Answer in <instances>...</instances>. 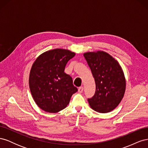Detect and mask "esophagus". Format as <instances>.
Returning <instances> with one entry per match:
<instances>
[{
	"label": "esophagus",
	"instance_id": "esophagus-1",
	"mask_svg": "<svg viewBox=\"0 0 148 148\" xmlns=\"http://www.w3.org/2000/svg\"><path fill=\"white\" fill-rule=\"evenodd\" d=\"M83 91V86L79 87V88H78V92L82 93Z\"/></svg>",
	"mask_w": 148,
	"mask_h": 148
}]
</instances>
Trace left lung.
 Instances as JSON below:
<instances>
[{"mask_svg": "<svg viewBox=\"0 0 148 148\" xmlns=\"http://www.w3.org/2000/svg\"><path fill=\"white\" fill-rule=\"evenodd\" d=\"M83 56L96 83L95 95L88 99L89 104L97 112H109L117 107L125 94L126 82L122 67L104 51L86 52Z\"/></svg>", "mask_w": 148, "mask_h": 148, "instance_id": "obj_1", "label": "left lung"}]
</instances>
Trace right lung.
Here are the masks:
<instances>
[{"label":"right lung","mask_w":148,"mask_h":148,"mask_svg":"<svg viewBox=\"0 0 148 148\" xmlns=\"http://www.w3.org/2000/svg\"><path fill=\"white\" fill-rule=\"evenodd\" d=\"M75 53L56 49L42 53L31 67L29 85L31 95L39 108L56 113L65 109L78 89L64 72L65 67Z\"/></svg>","instance_id":"obj_1"}]
</instances>
